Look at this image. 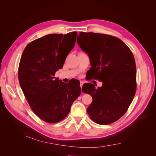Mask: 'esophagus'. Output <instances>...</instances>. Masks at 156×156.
I'll return each mask as SVG.
<instances>
[{"instance_id": "obj_1", "label": "esophagus", "mask_w": 156, "mask_h": 156, "mask_svg": "<svg viewBox=\"0 0 156 156\" xmlns=\"http://www.w3.org/2000/svg\"><path fill=\"white\" fill-rule=\"evenodd\" d=\"M83 81H80V87H81V88H82V87H83Z\"/></svg>"}]
</instances>
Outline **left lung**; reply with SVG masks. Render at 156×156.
Returning <instances> with one entry per match:
<instances>
[{
    "label": "left lung",
    "instance_id": "1",
    "mask_svg": "<svg viewBox=\"0 0 156 156\" xmlns=\"http://www.w3.org/2000/svg\"><path fill=\"white\" fill-rule=\"evenodd\" d=\"M77 43L90 59V75L102 82L97 88L83 85L82 91L93 99L88 114L99 125L112 123L126 113L136 92L133 54L121 40L109 35L80 32Z\"/></svg>",
    "mask_w": 156,
    "mask_h": 156
}]
</instances>
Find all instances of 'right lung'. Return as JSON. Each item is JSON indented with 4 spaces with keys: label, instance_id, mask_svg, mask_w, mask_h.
<instances>
[{
    "label": "right lung",
    "instance_id": "obj_1",
    "mask_svg": "<svg viewBox=\"0 0 156 156\" xmlns=\"http://www.w3.org/2000/svg\"><path fill=\"white\" fill-rule=\"evenodd\" d=\"M76 31L49 34L28 44L22 54L18 78L31 109L42 120L55 123L68 116L80 95L78 80L66 83L55 78L75 46Z\"/></svg>",
    "mask_w": 156,
    "mask_h": 156
}]
</instances>
